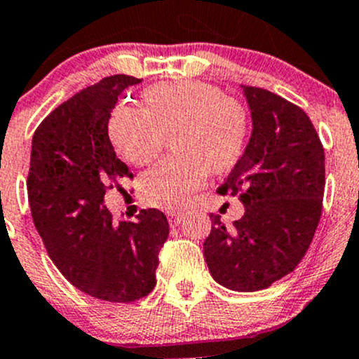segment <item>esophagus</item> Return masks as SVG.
Listing matches in <instances>:
<instances>
[{
    "label": "esophagus",
    "mask_w": 359,
    "mask_h": 359,
    "mask_svg": "<svg viewBox=\"0 0 359 359\" xmlns=\"http://www.w3.org/2000/svg\"><path fill=\"white\" fill-rule=\"evenodd\" d=\"M181 219H183V214L181 212H169L168 214V221L171 226H178V224L181 223Z\"/></svg>",
    "instance_id": "34e87169"
}]
</instances>
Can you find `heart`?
Returning <instances> with one entry per match:
<instances>
[{
  "mask_svg": "<svg viewBox=\"0 0 359 359\" xmlns=\"http://www.w3.org/2000/svg\"><path fill=\"white\" fill-rule=\"evenodd\" d=\"M143 109L117 105L109 119L114 149L133 165H147L171 145L172 157L147 171L140 197L155 209H181L204 183L205 172L230 171L249 133L245 110L217 88L197 81L161 83L142 93Z\"/></svg>",
  "mask_w": 359,
  "mask_h": 359,
  "instance_id": "obj_1",
  "label": "heart"
}]
</instances>
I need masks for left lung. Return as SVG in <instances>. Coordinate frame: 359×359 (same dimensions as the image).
Instances as JSON below:
<instances>
[{"label":"left lung","mask_w":359,"mask_h":359,"mask_svg":"<svg viewBox=\"0 0 359 359\" xmlns=\"http://www.w3.org/2000/svg\"><path fill=\"white\" fill-rule=\"evenodd\" d=\"M242 88L252 135L219 191L236 195L245 212L231 228L210 214L204 256L217 283L256 292L294 271L309 249L321 216L325 152L301 107L262 88Z\"/></svg>","instance_id":"left-lung-1"}]
</instances>
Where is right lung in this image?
I'll list each match as a JSON object with an SVG mask.
<instances>
[{"instance_id": "1", "label": "right lung", "mask_w": 359, "mask_h": 359, "mask_svg": "<svg viewBox=\"0 0 359 359\" xmlns=\"http://www.w3.org/2000/svg\"><path fill=\"white\" fill-rule=\"evenodd\" d=\"M142 79L103 77L53 110L32 136L27 191L48 256L76 289L107 302H135L155 287L169 223L158 209L116 221L103 197L133 178L109 138L110 112Z\"/></svg>"}]
</instances>
